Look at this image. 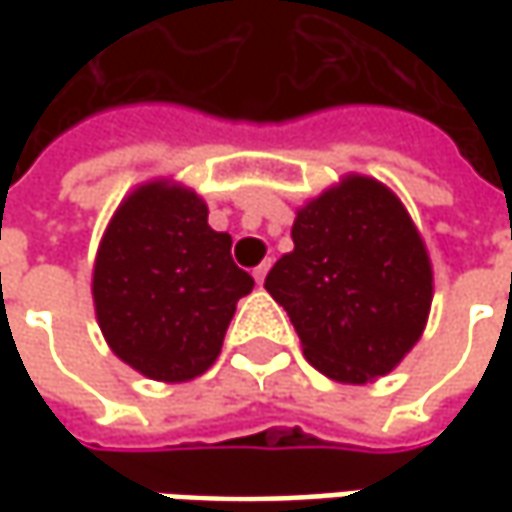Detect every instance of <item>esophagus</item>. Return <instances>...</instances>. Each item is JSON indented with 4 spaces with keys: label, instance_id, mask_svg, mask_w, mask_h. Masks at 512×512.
Returning <instances> with one entry per match:
<instances>
[{
    "label": "esophagus",
    "instance_id": "34e87169",
    "mask_svg": "<svg viewBox=\"0 0 512 512\" xmlns=\"http://www.w3.org/2000/svg\"><path fill=\"white\" fill-rule=\"evenodd\" d=\"M267 270H270V262H262V265H259V267H256V270H253V279H256V282H259V285H262V282H265Z\"/></svg>",
    "mask_w": 512,
    "mask_h": 512
}]
</instances>
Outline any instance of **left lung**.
Returning a JSON list of instances; mask_svg holds the SVG:
<instances>
[{
    "label": "left lung",
    "mask_w": 512,
    "mask_h": 512,
    "mask_svg": "<svg viewBox=\"0 0 512 512\" xmlns=\"http://www.w3.org/2000/svg\"><path fill=\"white\" fill-rule=\"evenodd\" d=\"M293 250L267 273L305 359L327 379L367 384L387 376L422 339L433 265L402 199L362 173L296 210Z\"/></svg>",
    "instance_id": "8db88e82"
}]
</instances>
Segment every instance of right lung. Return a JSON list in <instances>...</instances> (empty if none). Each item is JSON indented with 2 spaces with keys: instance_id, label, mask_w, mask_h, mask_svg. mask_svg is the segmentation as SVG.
<instances>
[{
  "instance_id": "1",
  "label": "right lung",
  "mask_w": 512,
  "mask_h": 512,
  "mask_svg": "<svg viewBox=\"0 0 512 512\" xmlns=\"http://www.w3.org/2000/svg\"><path fill=\"white\" fill-rule=\"evenodd\" d=\"M233 239L207 225L205 199L173 179L130 190L93 262V307L108 347L153 382H190L219 359L253 279Z\"/></svg>"
}]
</instances>
